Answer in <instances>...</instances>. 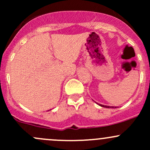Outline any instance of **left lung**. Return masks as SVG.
<instances>
[{"label":"left lung","instance_id":"obj_1","mask_svg":"<svg viewBox=\"0 0 150 150\" xmlns=\"http://www.w3.org/2000/svg\"><path fill=\"white\" fill-rule=\"evenodd\" d=\"M99 106L103 107H106V108H114V107H110V106H106V105H102V104H99Z\"/></svg>","mask_w":150,"mask_h":150}]
</instances>
